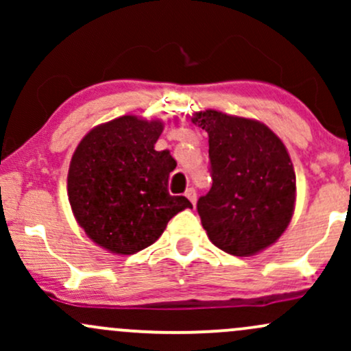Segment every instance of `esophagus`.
<instances>
[{"label":"esophagus","instance_id":"34e87169","mask_svg":"<svg viewBox=\"0 0 351 351\" xmlns=\"http://www.w3.org/2000/svg\"><path fill=\"white\" fill-rule=\"evenodd\" d=\"M184 196H186V198H188L189 201H191L193 206H195V204H196V198H198V196H196V189H195V188H188L186 193H184Z\"/></svg>","mask_w":351,"mask_h":351}]
</instances>
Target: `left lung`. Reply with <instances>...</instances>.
I'll use <instances>...</instances> for the list:
<instances>
[{
    "label": "left lung",
    "instance_id": "obj_1",
    "mask_svg": "<svg viewBox=\"0 0 351 351\" xmlns=\"http://www.w3.org/2000/svg\"><path fill=\"white\" fill-rule=\"evenodd\" d=\"M208 132L213 186L198 199L211 243L232 256H252L276 243L292 219L295 171L284 143L257 120L199 112Z\"/></svg>",
    "mask_w": 351,
    "mask_h": 351
}]
</instances>
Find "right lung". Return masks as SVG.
Here are the masks:
<instances>
[{
	"label": "right lung",
	"mask_w": 351,
	"mask_h": 351,
	"mask_svg": "<svg viewBox=\"0 0 351 351\" xmlns=\"http://www.w3.org/2000/svg\"><path fill=\"white\" fill-rule=\"evenodd\" d=\"M160 120L123 115L92 128L72 155L67 195L75 219L94 243L135 254L162 236L168 221L193 204L168 191L176 160L156 152Z\"/></svg>",
	"instance_id": "1"
}]
</instances>
